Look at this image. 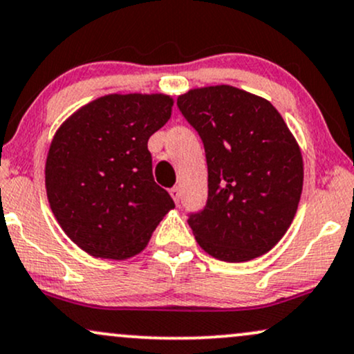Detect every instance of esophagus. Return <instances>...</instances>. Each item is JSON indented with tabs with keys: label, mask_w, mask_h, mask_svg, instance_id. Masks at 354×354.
<instances>
[{
	"label": "esophagus",
	"mask_w": 354,
	"mask_h": 354,
	"mask_svg": "<svg viewBox=\"0 0 354 354\" xmlns=\"http://www.w3.org/2000/svg\"><path fill=\"white\" fill-rule=\"evenodd\" d=\"M170 195H172L174 202L176 203L180 202V187H172V189H170Z\"/></svg>",
	"instance_id": "esophagus-1"
}]
</instances>
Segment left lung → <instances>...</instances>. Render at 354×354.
I'll return each instance as SVG.
<instances>
[{"mask_svg":"<svg viewBox=\"0 0 354 354\" xmlns=\"http://www.w3.org/2000/svg\"><path fill=\"white\" fill-rule=\"evenodd\" d=\"M177 106L201 136L209 197L189 215L195 240L223 261H247L272 250L292 225L303 189L297 140L267 99L234 86L178 95Z\"/></svg>","mask_w":354,"mask_h":354,"instance_id":"8db88e82","label":"left lung"}]
</instances>
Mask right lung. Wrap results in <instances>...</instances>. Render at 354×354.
I'll return each instance as SVG.
<instances>
[{"instance_id":"1","label":"right lung","mask_w":354,"mask_h":354,"mask_svg":"<svg viewBox=\"0 0 354 354\" xmlns=\"http://www.w3.org/2000/svg\"><path fill=\"white\" fill-rule=\"evenodd\" d=\"M165 94H109L77 109L53 137L46 194L64 234L97 259L145 248L176 207L152 176L149 137L170 119Z\"/></svg>"}]
</instances>
